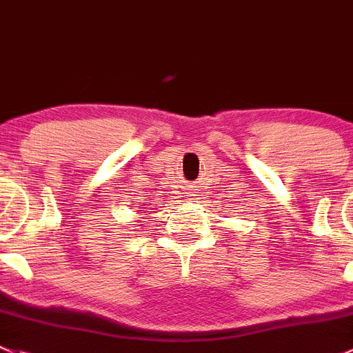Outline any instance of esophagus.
<instances>
[{
    "label": "esophagus",
    "instance_id": "obj_1",
    "mask_svg": "<svg viewBox=\"0 0 353 353\" xmlns=\"http://www.w3.org/2000/svg\"><path fill=\"white\" fill-rule=\"evenodd\" d=\"M187 197H195V192H194V188H190V192H188V194H187Z\"/></svg>",
    "mask_w": 353,
    "mask_h": 353
}]
</instances>
